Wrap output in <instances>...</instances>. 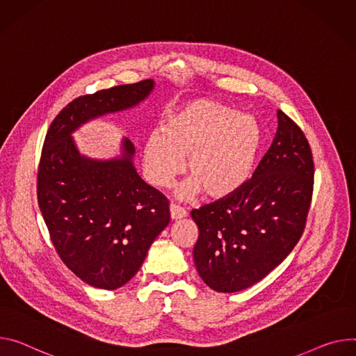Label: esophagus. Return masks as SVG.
<instances>
[{
    "mask_svg": "<svg viewBox=\"0 0 356 356\" xmlns=\"http://www.w3.org/2000/svg\"><path fill=\"white\" fill-rule=\"evenodd\" d=\"M186 216H187V213H186L184 209H181V207L173 204V203L170 204V217H172V220H180V218H184Z\"/></svg>",
    "mask_w": 356,
    "mask_h": 356,
    "instance_id": "1",
    "label": "esophagus"
}]
</instances>
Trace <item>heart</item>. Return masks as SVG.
<instances>
[{
  "label": "heart",
  "mask_w": 356,
  "mask_h": 356,
  "mask_svg": "<svg viewBox=\"0 0 356 356\" xmlns=\"http://www.w3.org/2000/svg\"><path fill=\"white\" fill-rule=\"evenodd\" d=\"M161 131L150 134L145 143V175L153 186L168 187L187 157L191 177L180 188L184 199L202 190L214 200L236 195L250 180L263 146L255 116L204 98L172 109Z\"/></svg>",
  "instance_id": "obj_1"
}]
</instances>
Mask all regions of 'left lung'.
<instances>
[{
	"label": "left lung",
	"mask_w": 356,
	"mask_h": 356,
	"mask_svg": "<svg viewBox=\"0 0 356 356\" xmlns=\"http://www.w3.org/2000/svg\"><path fill=\"white\" fill-rule=\"evenodd\" d=\"M271 147L236 195L191 210L199 227L193 260L217 293L268 275L298 243L312 196L314 161L301 129L282 111Z\"/></svg>",
	"instance_id": "left-lung-1"
}]
</instances>
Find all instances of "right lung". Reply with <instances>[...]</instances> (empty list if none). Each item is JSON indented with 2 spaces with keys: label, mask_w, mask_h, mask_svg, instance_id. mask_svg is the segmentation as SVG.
Instances as JSON below:
<instances>
[{
  "label": "right lung",
  "mask_w": 356,
  "mask_h": 356,
  "mask_svg": "<svg viewBox=\"0 0 356 356\" xmlns=\"http://www.w3.org/2000/svg\"><path fill=\"white\" fill-rule=\"evenodd\" d=\"M154 81L85 95L51 123L38 169V204L60 260L83 282L116 289L132 280L170 222L169 202L136 172L135 146L120 139L109 159L79 152L74 134L98 118L134 109Z\"/></svg>",
  "instance_id": "1"
}]
</instances>
